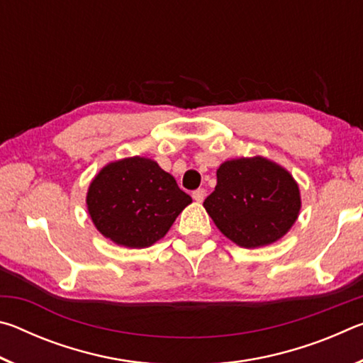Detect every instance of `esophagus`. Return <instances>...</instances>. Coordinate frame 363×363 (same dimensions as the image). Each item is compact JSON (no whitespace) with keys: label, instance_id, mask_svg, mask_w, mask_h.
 Wrapping results in <instances>:
<instances>
[{"label":"esophagus","instance_id":"1","mask_svg":"<svg viewBox=\"0 0 363 363\" xmlns=\"http://www.w3.org/2000/svg\"><path fill=\"white\" fill-rule=\"evenodd\" d=\"M192 196H194V200L195 201H203L205 200V196H206V190L205 189H196V190H194V194H192Z\"/></svg>","mask_w":363,"mask_h":363}]
</instances>
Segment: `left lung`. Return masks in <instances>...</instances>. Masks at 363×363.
<instances>
[{"label": "left lung", "instance_id": "left-lung-1", "mask_svg": "<svg viewBox=\"0 0 363 363\" xmlns=\"http://www.w3.org/2000/svg\"><path fill=\"white\" fill-rule=\"evenodd\" d=\"M206 208L227 238L245 248L277 242L298 218L301 199L291 174L262 157L225 162Z\"/></svg>", "mask_w": 363, "mask_h": 363}]
</instances>
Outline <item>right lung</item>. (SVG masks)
Segmentation results:
<instances>
[{"mask_svg": "<svg viewBox=\"0 0 363 363\" xmlns=\"http://www.w3.org/2000/svg\"><path fill=\"white\" fill-rule=\"evenodd\" d=\"M192 199L149 158L110 163L91 182L88 211L102 235L128 248L155 243Z\"/></svg>", "mask_w": 363, "mask_h": 363, "instance_id": "right-lung-1", "label": "right lung"}]
</instances>
